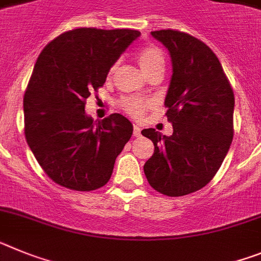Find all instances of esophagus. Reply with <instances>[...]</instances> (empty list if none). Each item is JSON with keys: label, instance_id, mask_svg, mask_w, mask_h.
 Returning <instances> with one entry per match:
<instances>
[{"label": "esophagus", "instance_id": "1", "mask_svg": "<svg viewBox=\"0 0 261 261\" xmlns=\"http://www.w3.org/2000/svg\"><path fill=\"white\" fill-rule=\"evenodd\" d=\"M140 131H142V128L138 124H134V137H140Z\"/></svg>", "mask_w": 261, "mask_h": 261}]
</instances>
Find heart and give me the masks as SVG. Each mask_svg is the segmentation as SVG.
I'll return each mask as SVG.
<instances>
[{
	"label": "heart",
	"instance_id": "1",
	"mask_svg": "<svg viewBox=\"0 0 261 261\" xmlns=\"http://www.w3.org/2000/svg\"><path fill=\"white\" fill-rule=\"evenodd\" d=\"M137 59L138 63L140 64L142 69H143L146 73H148L151 69H153L158 65H164V54L158 46L155 44H147V46L142 47L139 51L137 52ZM115 65H113L110 68V74L114 72ZM121 108L123 109L124 112L127 114L133 115V117H142V115L146 113L147 109H149L151 106V101L149 99L143 98V97L139 96H127L123 97L119 102Z\"/></svg>",
	"mask_w": 261,
	"mask_h": 261
}]
</instances>
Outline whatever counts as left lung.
Instances as JSON below:
<instances>
[{"instance_id":"left-lung-1","label":"left lung","mask_w":261,"mask_h":261,"mask_svg":"<svg viewBox=\"0 0 261 261\" xmlns=\"http://www.w3.org/2000/svg\"><path fill=\"white\" fill-rule=\"evenodd\" d=\"M151 34L171 54L173 74L164 105L173 134L142 131L155 146L143 169L156 192L180 197L202 189L221 168L234 137V92L205 43L171 29Z\"/></svg>"}]
</instances>
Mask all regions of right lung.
<instances>
[{
  "instance_id": "right-lung-1",
  "label": "right lung",
  "mask_w": 261,
  "mask_h": 261,
  "mask_svg": "<svg viewBox=\"0 0 261 261\" xmlns=\"http://www.w3.org/2000/svg\"><path fill=\"white\" fill-rule=\"evenodd\" d=\"M139 35L130 29L80 27L56 36L40 52L24 92V137L56 184L90 192L112 177L133 124L118 113L94 123L85 103Z\"/></svg>"
}]
</instances>
